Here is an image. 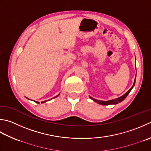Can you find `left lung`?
I'll use <instances>...</instances> for the list:
<instances>
[{"label":"left lung","instance_id":"obj_1","mask_svg":"<svg viewBox=\"0 0 151 151\" xmlns=\"http://www.w3.org/2000/svg\"><path fill=\"white\" fill-rule=\"evenodd\" d=\"M136 69V68H135ZM135 79H136V75H135V80H134V84H133V86H132V88L129 89L128 91L126 93L124 94L123 96H120L119 97H118V98L116 99H111V100H109V101H101V100H97V99H96L93 98V97H91L90 96V98L91 99H92L93 101H95L96 103H98V104H100V105H116V104H118L119 103H120L122 102L124 99L126 97L128 96V95L129 94V93L130 92L131 90H132V88L134 87L135 86Z\"/></svg>","mask_w":151,"mask_h":151}]
</instances>
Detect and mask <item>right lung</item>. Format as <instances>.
Returning <instances> with one entry per match:
<instances>
[{"label": "right lung", "mask_w": 151, "mask_h": 151, "mask_svg": "<svg viewBox=\"0 0 151 151\" xmlns=\"http://www.w3.org/2000/svg\"><path fill=\"white\" fill-rule=\"evenodd\" d=\"M59 96H60V93H59L58 96H56L55 97H53V98H52V99H54V98H55V97H58ZM27 99H28V98H27ZM48 101H49V100H48ZM42 101V102H41V103H44V102H46V101ZM35 102H36L37 103H39V102H38V101H35Z\"/></svg>", "instance_id": "add662e5"}]
</instances>
